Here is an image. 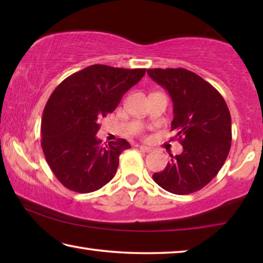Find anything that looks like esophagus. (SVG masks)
Returning a JSON list of instances; mask_svg holds the SVG:
<instances>
[{
  "instance_id": "34e87169",
  "label": "esophagus",
  "mask_w": 263,
  "mask_h": 263,
  "mask_svg": "<svg viewBox=\"0 0 263 263\" xmlns=\"http://www.w3.org/2000/svg\"><path fill=\"white\" fill-rule=\"evenodd\" d=\"M139 149L141 151V152H144V153H149V152H152V148H151V147H147V146H139Z\"/></svg>"
}]
</instances>
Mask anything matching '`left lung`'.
Segmentation results:
<instances>
[{"instance_id": "obj_1", "label": "left lung", "mask_w": 263, "mask_h": 263, "mask_svg": "<svg viewBox=\"0 0 263 263\" xmlns=\"http://www.w3.org/2000/svg\"><path fill=\"white\" fill-rule=\"evenodd\" d=\"M147 74L171 95L172 131L183 146V152L172 155L153 180L176 195L201 190L218 174L230 152L232 126L228 104L215 87L188 69L154 68Z\"/></svg>"}]
</instances>
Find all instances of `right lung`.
Here are the masks:
<instances>
[{
  "instance_id": "right-lung-1",
  "label": "right lung",
  "mask_w": 263,
  "mask_h": 263,
  "mask_svg": "<svg viewBox=\"0 0 263 263\" xmlns=\"http://www.w3.org/2000/svg\"><path fill=\"white\" fill-rule=\"evenodd\" d=\"M144 68L92 65L64 80L48 99L42 119V147L53 174L66 188L88 194L117 172L125 139L105 147L96 138L100 121L117 108L123 95L141 80Z\"/></svg>"
}]
</instances>
